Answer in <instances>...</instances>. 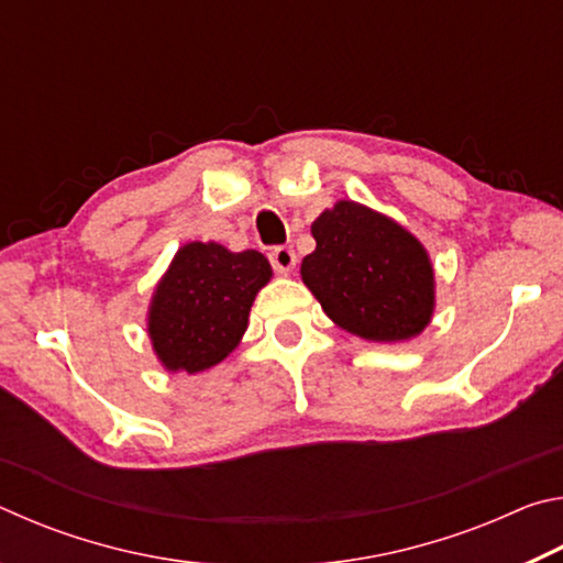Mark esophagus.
Instances as JSON below:
<instances>
[{"mask_svg": "<svg viewBox=\"0 0 563 563\" xmlns=\"http://www.w3.org/2000/svg\"><path fill=\"white\" fill-rule=\"evenodd\" d=\"M271 263H273V268L278 271L280 275H288V273H292L295 265H298V255H295L292 247L280 245V247H273Z\"/></svg>", "mask_w": 563, "mask_h": 563, "instance_id": "1", "label": "esophagus"}]
</instances>
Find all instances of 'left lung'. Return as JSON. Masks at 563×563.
Instances as JSON below:
<instances>
[{
    "instance_id": "8db88e82",
    "label": "left lung",
    "mask_w": 563,
    "mask_h": 563,
    "mask_svg": "<svg viewBox=\"0 0 563 563\" xmlns=\"http://www.w3.org/2000/svg\"><path fill=\"white\" fill-rule=\"evenodd\" d=\"M310 233L316 251L302 258L300 278L338 328L369 342H405L430 325L434 268L405 225L342 198Z\"/></svg>"
}]
</instances>
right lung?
Masks as SVG:
<instances>
[{"instance_id":"obj_1","label":"right lung","mask_w":563,"mask_h":563,"mask_svg":"<svg viewBox=\"0 0 563 563\" xmlns=\"http://www.w3.org/2000/svg\"><path fill=\"white\" fill-rule=\"evenodd\" d=\"M271 278V263L258 251L233 253L213 241L180 245L146 316L161 367L198 375L223 362L243 340L255 295Z\"/></svg>"}]
</instances>
